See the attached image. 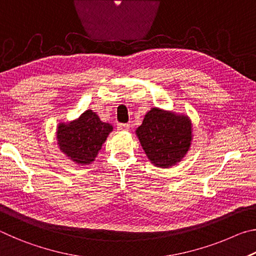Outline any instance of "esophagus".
Returning a JSON list of instances; mask_svg holds the SVG:
<instances>
[{
	"instance_id": "esophagus-1",
	"label": "esophagus",
	"mask_w": 256,
	"mask_h": 256,
	"mask_svg": "<svg viewBox=\"0 0 256 256\" xmlns=\"http://www.w3.org/2000/svg\"><path fill=\"white\" fill-rule=\"evenodd\" d=\"M128 128H130V124H128V123L118 124V130H120V131H128Z\"/></svg>"
}]
</instances>
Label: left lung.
Returning <instances> with one entry per match:
<instances>
[{"label":"left lung","mask_w":256,"mask_h":256,"mask_svg":"<svg viewBox=\"0 0 256 256\" xmlns=\"http://www.w3.org/2000/svg\"><path fill=\"white\" fill-rule=\"evenodd\" d=\"M136 134L151 164L170 168L190 150L192 122L188 115L154 107L146 112Z\"/></svg>","instance_id":"8db88e82"}]
</instances>
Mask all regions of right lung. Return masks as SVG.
I'll return each mask as SVG.
<instances>
[{"mask_svg":"<svg viewBox=\"0 0 256 256\" xmlns=\"http://www.w3.org/2000/svg\"><path fill=\"white\" fill-rule=\"evenodd\" d=\"M112 131L110 123L100 120L92 110L71 122L60 123L56 138L60 150L73 162L89 164L94 162L99 150Z\"/></svg>","mask_w":256,"mask_h":256,"instance_id":"1","label":"right lung"}]
</instances>
